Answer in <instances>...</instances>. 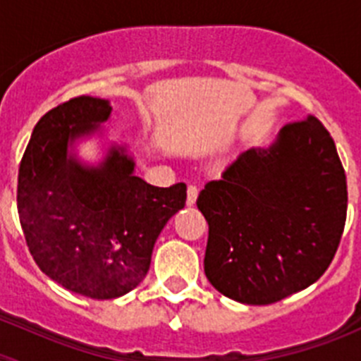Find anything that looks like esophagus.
Masks as SVG:
<instances>
[{
	"label": "esophagus",
	"instance_id": "esophagus-1",
	"mask_svg": "<svg viewBox=\"0 0 361 361\" xmlns=\"http://www.w3.org/2000/svg\"><path fill=\"white\" fill-rule=\"evenodd\" d=\"M197 197H199V188H197L195 184H190V186H188V199H186L188 206H193Z\"/></svg>",
	"mask_w": 361,
	"mask_h": 361
}]
</instances>
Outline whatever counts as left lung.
Listing matches in <instances>:
<instances>
[{
	"instance_id": "8db88e82",
	"label": "left lung",
	"mask_w": 361,
	"mask_h": 361,
	"mask_svg": "<svg viewBox=\"0 0 361 361\" xmlns=\"http://www.w3.org/2000/svg\"><path fill=\"white\" fill-rule=\"evenodd\" d=\"M209 235L204 273L231 300L267 305L317 282L347 216V180L333 137L314 116L251 148L197 199Z\"/></svg>"
}]
</instances>
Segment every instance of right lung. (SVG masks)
<instances>
[{
  "label": "right lung",
  "instance_id": "1",
  "mask_svg": "<svg viewBox=\"0 0 361 361\" xmlns=\"http://www.w3.org/2000/svg\"><path fill=\"white\" fill-rule=\"evenodd\" d=\"M108 101L79 95L47 111L32 132L18 175V213L39 269L68 291L110 300L142 282L166 222L184 208L186 184L157 188L111 146L99 166L68 155L78 137L108 121Z\"/></svg>",
  "mask_w": 361,
  "mask_h": 361
}]
</instances>
